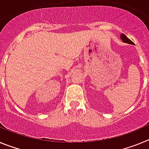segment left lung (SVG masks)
Returning <instances> with one entry per match:
<instances>
[{"mask_svg":"<svg viewBox=\"0 0 149 149\" xmlns=\"http://www.w3.org/2000/svg\"><path fill=\"white\" fill-rule=\"evenodd\" d=\"M121 39H122V40L124 42L127 43V44H132V45L134 44V42H133L132 41L130 40V39H129L124 33L121 34Z\"/></svg>","mask_w":149,"mask_h":149,"instance_id":"8db88e82","label":"left lung"}]
</instances>
